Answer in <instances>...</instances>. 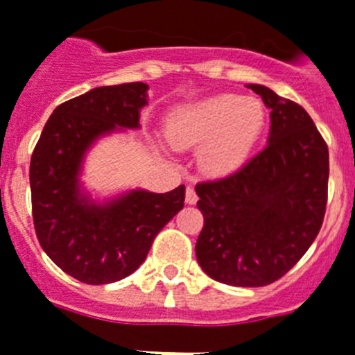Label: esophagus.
<instances>
[{
  "mask_svg": "<svg viewBox=\"0 0 355 355\" xmlns=\"http://www.w3.org/2000/svg\"><path fill=\"white\" fill-rule=\"evenodd\" d=\"M196 200H198V196H196V191L195 187L193 186H187L186 187V202L187 204H196Z\"/></svg>",
  "mask_w": 355,
  "mask_h": 355,
  "instance_id": "34e87169",
  "label": "esophagus"
}]
</instances>
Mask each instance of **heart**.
I'll return each instance as SVG.
<instances>
[{"mask_svg": "<svg viewBox=\"0 0 355 355\" xmlns=\"http://www.w3.org/2000/svg\"><path fill=\"white\" fill-rule=\"evenodd\" d=\"M263 124L265 112L258 101L222 94L177 110L168 124V135L178 148L205 144L202 166L220 175L245 162Z\"/></svg>", "mask_w": 355, "mask_h": 355, "instance_id": "obj_1", "label": "heart"}]
</instances>
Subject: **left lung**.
I'll list each match as a JSON object with an SVG mask.
<instances>
[{"label":"left lung","mask_w":355,"mask_h":355,"mask_svg":"<svg viewBox=\"0 0 355 355\" xmlns=\"http://www.w3.org/2000/svg\"><path fill=\"white\" fill-rule=\"evenodd\" d=\"M249 88L270 108L269 144L195 187L204 214L196 260L234 287H263L293 269L320 233L329 196V146L311 115L267 86Z\"/></svg>","instance_id":"obj_1"}]
</instances>
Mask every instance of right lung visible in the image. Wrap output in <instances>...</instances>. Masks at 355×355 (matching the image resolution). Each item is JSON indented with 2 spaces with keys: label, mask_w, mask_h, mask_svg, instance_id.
Returning <instances> with one entry per match:
<instances>
[{
  "label": "right lung",
  "mask_w": 355,
  "mask_h": 355,
  "mask_svg": "<svg viewBox=\"0 0 355 355\" xmlns=\"http://www.w3.org/2000/svg\"><path fill=\"white\" fill-rule=\"evenodd\" d=\"M144 83L101 86L59 104L31 159L32 218L43 251L71 278L113 284L141 267L160 229L184 207L186 187L132 191L95 205L79 191L85 151L115 128H139Z\"/></svg>",
  "instance_id": "obj_1"
}]
</instances>
